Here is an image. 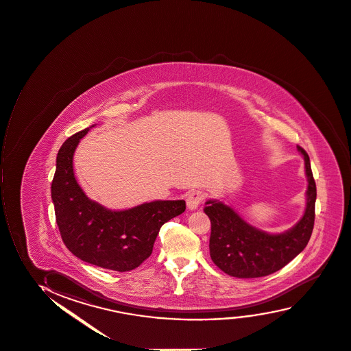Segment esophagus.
Instances as JSON below:
<instances>
[{
	"label": "esophagus",
	"instance_id": "34e87169",
	"mask_svg": "<svg viewBox=\"0 0 351 351\" xmlns=\"http://www.w3.org/2000/svg\"><path fill=\"white\" fill-rule=\"evenodd\" d=\"M204 200L203 192L200 191H192L186 198V205L189 210H195Z\"/></svg>",
	"mask_w": 351,
	"mask_h": 351
}]
</instances>
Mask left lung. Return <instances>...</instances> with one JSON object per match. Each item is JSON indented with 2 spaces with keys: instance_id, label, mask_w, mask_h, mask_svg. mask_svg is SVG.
<instances>
[{
  "instance_id": "obj_1",
  "label": "left lung",
  "mask_w": 351,
  "mask_h": 351,
  "mask_svg": "<svg viewBox=\"0 0 351 351\" xmlns=\"http://www.w3.org/2000/svg\"><path fill=\"white\" fill-rule=\"evenodd\" d=\"M304 156L308 177L306 207L302 219L284 233L270 234L247 224L231 207L208 200L204 212L211 220L210 256L225 274L237 278H258L280 270L308 245L315 224L316 182L308 153Z\"/></svg>"
}]
</instances>
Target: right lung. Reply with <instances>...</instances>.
Segmentation results:
<instances>
[{
	"label": "right lung",
	"instance_id": "obj_1",
	"mask_svg": "<svg viewBox=\"0 0 351 351\" xmlns=\"http://www.w3.org/2000/svg\"><path fill=\"white\" fill-rule=\"evenodd\" d=\"M92 127L68 138L56 156L51 182L56 223L75 257L107 270L131 271L151 256L161 226L185 211V200H156L110 211L87 198L74 177L73 156Z\"/></svg>",
	"mask_w": 351,
	"mask_h": 351
}]
</instances>
